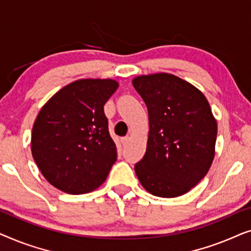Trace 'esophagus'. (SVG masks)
<instances>
[{
	"label": "esophagus",
	"mask_w": 251,
	"mask_h": 251,
	"mask_svg": "<svg viewBox=\"0 0 251 251\" xmlns=\"http://www.w3.org/2000/svg\"><path fill=\"white\" fill-rule=\"evenodd\" d=\"M129 142H130V137L129 136H126V137H123V138H121V143H122L123 146L128 145Z\"/></svg>",
	"instance_id": "34e87169"
}]
</instances>
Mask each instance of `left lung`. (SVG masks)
<instances>
[{"instance_id": "obj_1", "label": "left lung", "mask_w": 251, "mask_h": 251, "mask_svg": "<svg viewBox=\"0 0 251 251\" xmlns=\"http://www.w3.org/2000/svg\"><path fill=\"white\" fill-rule=\"evenodd\" d=\"M149 111L146 153L135 164L151 194L176 198L203 178L215 156L217 122L202 92L168 73L132 80Z\"/></svg>"}]
</instances>
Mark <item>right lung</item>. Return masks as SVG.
<instances>
[{"instance_id":"add662e5","label":"right lung","mask_w":251,"mask_h":251,"mask_svg":"<svg viewBox=\"0 0 251 251\" xmlns=\"http://www.w3.org/2000/svg\"><path fill=\"white\" fill-rule=\"evenodd\" d=\"M119 83L84 78L60 89L34 122L32 154L44 178L68 194L96 190L118 159L104 105Z\"/></svg>"}]
</instances>
